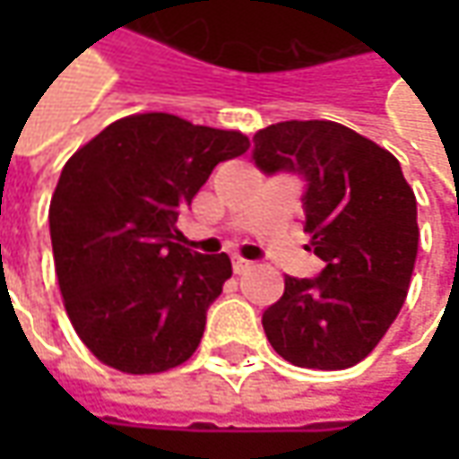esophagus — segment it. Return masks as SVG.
Wrapping results in <instances>:
<instances>
[{
  "label": "esophagus",
  "mask_w": 459,
  "mask_h": 459,
  "mask_svg": "<svg viewBox=\"0 0 459 459\" xmlns=\"http://www.w3.org/2000/svg\"><path fill=\"white\" fill-rule=\"evenodd\" d=\"M232 268H235V273H247V271H253V263L250 260H245V257L235 255L232 257Z\"/></svg>",
  "instance_id": "1"
}]
</instances>
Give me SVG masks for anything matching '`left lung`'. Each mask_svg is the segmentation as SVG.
<instances>
[{
  "mask_svg": "<svg viewBox=\"0 0 459 459\" xmlns=\"http://www.w3.org/2000/svg\"><path fill=\"white\" fill-rule=\"evenodd\" d=\"M253 160L307 178L304 230L325 260L316 278L286 275L283 296L263 314L265 337L299 368H352L406 301L419 250L414 191L391 152L329 119L257 130Z\"/></svg>",
  "mask_w": 459,
  "mask_h": 459,
  "instance_id": "left-lung-1",
  "label": "left lung"
}]
</instances>
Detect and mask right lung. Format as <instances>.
Masks as SVG:
<instances>
[{"label": "right lung", "instance_id": "right-lung-1", "mask_svg": "<svg viewBox=\"0 0 459 459\" xmlns=\"http://www.w3.org/2000/svg\"><path fill=\"white\" fill-rule=\"evenodd\" d=\"M247 148L238 130L145 112L68 158L48 212L53 260L65 314L97 360L151 376L196 352L232 263L191 253L176 220L214 166Z\"/></svg>", "mask_w": 459, "mask_h": 459}]
</instances>
